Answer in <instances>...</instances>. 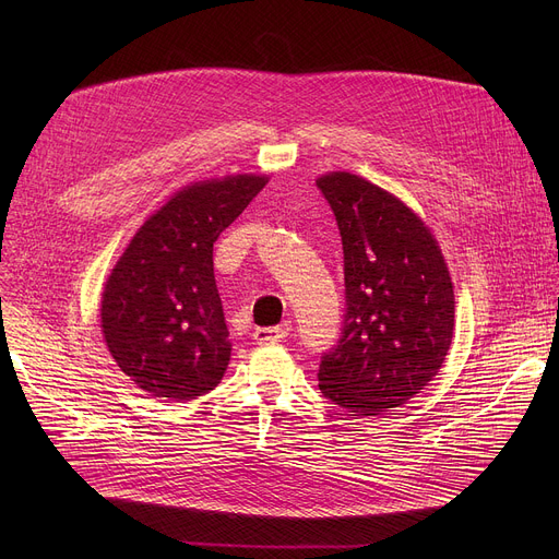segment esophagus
Returning <instances> with one entry per match:
<instances>
[{
    "instance_id": "1",
    "label": "esophagus",
    "mask_w": 559,
    "mask_h": 559,
    "mask_svg": "<svg viewBox=\"0 0 559 559\" xmlns=\"http://www.w3.org/2000/svg\"><path fill=\"white\" fill-rule=\"evenodd\" d=\"M289 332H292V323L289 321H285V323L276 325V328H259L254 332V341L261 343V345L263 343H281L283 338L289 336Z\"/></svg>"
}]
</instances>
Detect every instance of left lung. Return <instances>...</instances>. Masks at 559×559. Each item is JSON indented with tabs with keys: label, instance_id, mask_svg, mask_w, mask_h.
Masks as SVG:
<instances>
[{
	"label": "left lung",
	"instance_id": "8db88e82",
	"mask_svg": "<svg viewBox=\"0 0 559 559\" xmlns=\"http://www.w3.org/2000/svg\"><path fill=\"white\" fill-rule=\"evenodd\" d=\"M316 186L336 216L345 259L343 330L321 356L318 386L352 416H380L442 367L453 285L436 238L401 199L349 173Z\"/></svg>",
	"mask_w": 559,
	"mask_h": 559
}]
</instances>
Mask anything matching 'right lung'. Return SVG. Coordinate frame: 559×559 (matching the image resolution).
Listing matches in <instances>:
<instances>
[{
  "label": "right lung",
  "instance_id": "right-lung-1",
  "mask_svg": "<svg viewBox=\"0 0 559 559\" xmlns=\"http://www.w3.org/2000/svg\"><path fill=\"white\" fill-rule=\"evenodd\" d=\"M265 183L238 175L181 190L141 225L115 265L102 300L104 338L150 395L192 401L221 382L231 345L212 250Z\"/></svg>",
  "mask_w": 559,
  "mask_h": 559
}]
</instances>
